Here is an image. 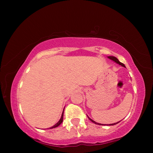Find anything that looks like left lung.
<instances>
[{"label":"left lung","mask_w":153,"mask_h":153,"mask_svg":"<svg viewBox=\"0 0 153 153\" xmlns=\"http://www.w3.org/2000/svg\"><path fill=\"white\" fill-rule=\"evenodd\" d=\"M108 59H111V60H113V61H114L115 62V63H118V64H120V65H121V66H123V67H126V66L124 65V64L123 63H121V62L118 60V59L116 58V57H115V56H108ZM88 117V119L89 120L92 121V122H93V123H96V124H98V125H101V124H99L98 123H97V122H95L94 121H93L92 120H91V119H90L89 117ZM120 123V121H119V122H117V123H112V124H110L109 126H113V125H115V124H117V123Z\"/></svg>","instance_id":"obj_1"}]
</instances>
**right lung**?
<instances>
[{
  "mask_svg": "<svg viewBox=\"0 0 153 153\" xmlns=\"http://www.w3.org/2000/svg\"><path fill=\"white\" fill-rule=\"evenodd\" d=\"M63 113H62V115H61V119H60V120H59L57 123H56L55 126H53V127H51V128H50V129H51V128H56V127H58L59 125H60V124L63 122Z\"/></svg>",
  "mask_w": 153,
  "mask_h": 153,
  "instance_id": "add662e5",
  "label": "right lung"
}]
</instances>
